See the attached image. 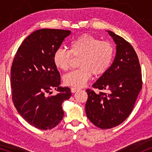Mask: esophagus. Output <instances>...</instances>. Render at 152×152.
Segmentation results:
<instances>
[{
	"mask_svg": "<svg viewBox=\"0 0 152 152\" xmlns=\"http://www.w3.org/2000/svg\"><path fill=\"white\" fill-rule=\"evenodd\" d=\"M71 92L72 93H75L78 90V88H75V87H71Z\"/></svg>",
	"mask_w": 152,
	"mask_h": 152,
	"instance_id": "obj_1",
	"label": "esophagus"
}]
</instances>
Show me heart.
Here are the masks:
<instances>
[{"label": "heart", "mask_w": 152, "mask_h": 152, "mask_svg": "<svg viewBox=\"0 0 152 152\" xmlns=\"http://www.w3.org/2000/svg\"><path fill=\"white\" fill-rule=\"evenodd\" d=\"M72 56L81 57L79 69L72 70L64 76L67 86L82 87L90 80L91 75H102L107 71L113 62L115 48L109 41L90 34H83L70 43V50L59 48L55 52L53 61L56 67L66 70L70 66Z\"/></svg>", "instance_id": "obj_1"}]
</instances>
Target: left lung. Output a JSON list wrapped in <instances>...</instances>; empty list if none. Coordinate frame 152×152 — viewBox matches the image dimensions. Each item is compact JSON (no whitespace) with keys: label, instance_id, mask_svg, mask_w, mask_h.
I'll list each match as a JSON object with an SVG mask.
<instances>
[{"label":"left lung","instance_id":"left-lung-1","mask_svg":"<svg viewBox=\"0 0 152 152\" xmlns=\"http://www.w3.org/2000/svg\"><path fill=\"white\" fill-rule=\"evenodd\" d=\"M116 44V55L111 66L96 82L94 88L107 93L87 89L86 113L97 127L107 129L122 123L132 113L142 88V74L134 48L122 37L108 30Z\"/></svg>","mask_w":152,"mask_h":152}]
</instances>
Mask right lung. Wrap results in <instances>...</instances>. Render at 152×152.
I'll use <instances>...</instances> for the list:
<instances>
[{
  "mask_svg": "<svg viewBox=\"0 0 152 152\" xmlns=\"http://www.w3.org/2000/svg\"><path fill=\"white\" fill-rule=\"evenodd\" d=\"M70 30L41 29L30 34L18 48L11 68L12 101L31 125L41 130L55 127L63 119L62 103L70 97L68 87L59 86L60 74L53 61L55 52ZM58 91L48 96L50 91Z\"/></svg>",
  "mask_w": 152,
  "mask_h": 152,
  "instance_id": "1",
  "label": "right lung"
}]
</instances>
